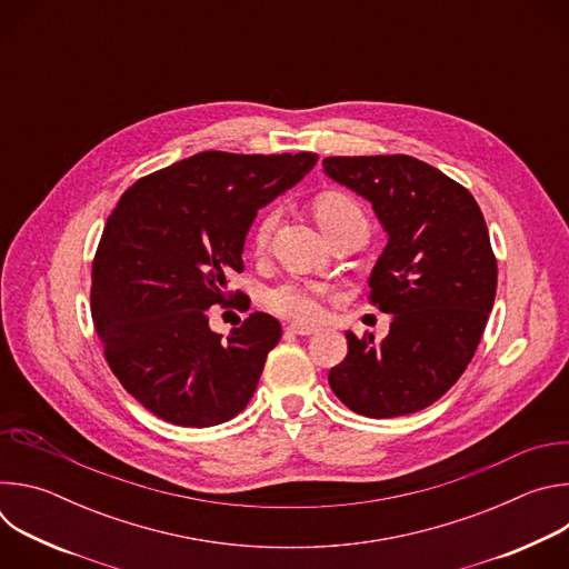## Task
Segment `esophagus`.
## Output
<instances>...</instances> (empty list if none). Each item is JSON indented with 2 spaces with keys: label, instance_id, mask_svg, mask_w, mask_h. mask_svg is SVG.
Here are the masks:
<instances>
[{
  "label": "esophagus",
  "instance_id": "34e87169",
  "mask_svg": "<svg viewBox=\"0 0 569 569\" xmlns=\"http://www.w3.org/2000/svg\"><path fill=\"white\" fill-rule=\"evenodd\" d=\"M286 331H288L290 336H315V333H317V329H312V327H299V323H290V327H286Z\"/></svg>",
  "mask_w": 569,
  "mask_h": 569
}]
</instances>
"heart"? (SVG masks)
I'll return each instance as SVG.
<instances>
[{
	"mask_svg": "<svg viewBox=\"0 0 569 569\" xmlns=\"http://www.w3.org/2000/svg\"><path fill=\"white\" fill-rule=\"evenodd\" d=\"M312 213L323 231H329L331 227H336L338 222H342L347 218L362 216L358 204L342 191L319 193L312 200ZM274 224H277V211H268L261 216V220L254 227V236H252V246L257 250H263L268 246V240L274 231ZM266 306L274 315L292 319V321H301V323L319 321L321 312H323L319 290L315 286L301 283V281H288V283L272 288L266 295Z\"/></svg>",
	"mask_w": 569,
	"mask_h": 569,
	"instance_id": "1",
	"label": "heart"
}]
</instances>
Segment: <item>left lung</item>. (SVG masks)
Segmentation results:
<instances>
[{"mask_svg":"<svg viewBox=\"0 0 569 569\" xmlns=\"http://www.w3.org/2000/svg\"><path fill=\"white\" fill-rule=\"evenodd\" d=\"M323 171L367 198L389 240L371 272V301L389 336L347 331L329 371L356 415L393 419L430 408L466 371L489 321L498 259L470 191L410 154L327 157Z\"/></svg>","mask_w":569,"mask_h":569,"instance_id":"1","label":"left lung"}]
</instances>
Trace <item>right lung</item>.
<instances>
[{
	"mask_svg": "<svg viewBox=\"0 0 569 569\" xmlns=\"http://www.w3.org/2000/svg\"><path fill=\"white\" fill-rule=\"evenodd\" d=\"M315 161V152L207 150L119 198L92 261V319L112 373L154 417L209 428L246 410L281 323L252 312L224 342L207 308L248 301L229 290L231 274L246 270V233L259 207Z\"/></svg>",
	"mask_w": 569,
	"mask_h": 569,
	"instance_id": "add662e5",
	"label": "right lung"
}]
</instances>
